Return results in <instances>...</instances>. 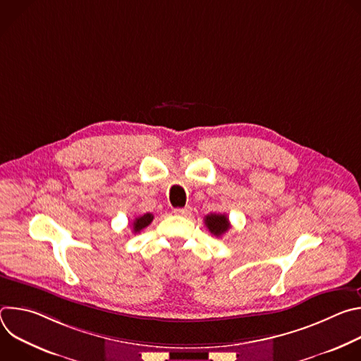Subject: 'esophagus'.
Returning a JSON list of instances; mask_svg holds the SVG:
<instances>
[{
	"mask_svg": "<svg viewBox=\"0 0 361 361\" xmlns=\"http://www.w3.org/2000/svg\"><path fill=\"white\" fill-rule=\"evenodd\" d=\"M176 216H181V217H187L191 214V209L190 207H184V209H176L174 210Z\"/></svg>",
	"mask_w": 361,
	"mask_h": 361,
	"instance_id": "esophagus-1",
	"label": "esophagus"
}]
</instances>
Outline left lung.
Returning <instances> with one entry per match:
<instances>
[{"instance_id":"obj_1","label":"left lung","mask_w":361,"mask_h":361,"mask_svg":"<svg viewBox=\"0 0 361 361\" xmlns=\"http://www.w3.org/2000/svg\"><path fill=\"white\" fill-rule=\"evenodd\" d=\"M209 231L216 237H221L224 233L230 230V221L226 214H209L204 220Z\"/></svg>"}]
</instances>
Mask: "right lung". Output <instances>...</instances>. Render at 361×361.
<instances>
[{
  "label": "right lung",
  "mask_w": 361,
  "mask_h": 361,
  "mask_svg": "<svg viewBox=\"0 0 361 361\" xmlns=\"http://www.w3.org/2000/svg\"><path fill=\"white\" fill-rule=\"evenodd\" d=\"M152 219H154V216L149 214V213L137 217V219L133 221V231H134V233H140L142 228H145L147 226L151 224Z\"/></svg>",
  "instance_id": "obj_1"
}]
</instances>
